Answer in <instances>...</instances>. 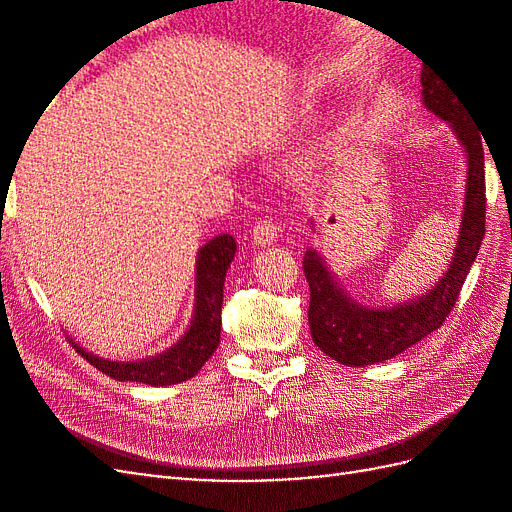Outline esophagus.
I'll return each mask as SVG.
<instances>
[{
	"instance_id": "esophagus-1",
	"label": "esophagus",
	"mask_w": 512,
	"mask_h": 512,
	"mask_svg": "<svg viewBox=\"0 0 512 512\" xmlns=\"http://www.w3.org/2000/svg\"><path fill=\"white\" fill-rule=\"evenodd\" d=\"M277 232H280V226L273 220L260 218L252 228V239L256 245H271L277 239Z\"/></svg>"
}]
</instances>
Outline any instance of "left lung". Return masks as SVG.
I'll return each instance as SVG.
<instances>
[{
    "label": "left lung",
    "instance_id": "left-lung-1",
    "mask_svg": "<svg viewBox=\"0 0 512 512\" xmlns=\"http://www.w3.org/2000/svg\"><path fill=\"white\" fill-rule=\"evenodd\" d=\"M421 85L425 106L433 115L451 123L468 153V188L455 258L438 286L425 292L423 297H416L404 305L369 309L354 303L337 286L314 250L305 252L303 273L309 284V331H312L314 344L324 354L348 367L389 361L395 354L440 329L455 307L461 286L466 282L485 237V136L472 121L468 106L463 104L457 91L431 68L427 70L423 66Z\"/></svg>",
    "mask_w": 512,
    "mask_h": 512
}]
</instances>
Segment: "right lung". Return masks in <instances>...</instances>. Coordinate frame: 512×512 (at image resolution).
I'll return each mask as SVG.
<instances>
[{
    "label": "right lung",
    "instance_id": "add662e5",
    "mask_svg": "<svg viewBox=\"0 0 512 512\" xmlns=\"http://www.w3.org/2000/svg\"><path fill=\"white\" fill-rule=\"evenodd\" d=\"M237 243L230 235H220L211 239L205 247H200L196 260V307L194 320L188 333L173 348L162 352L153 359L136 363H117L98 359L91 352L76 346V352L85 356L87 363L100 369L102 374L119 382H143L151 386L179 384L196 376L211 354L220 344L222 331V301H224V277L235 258Z\"/></svg>",
    "mask_w": 512,
    "mask_h": 512
}]
</instances>
